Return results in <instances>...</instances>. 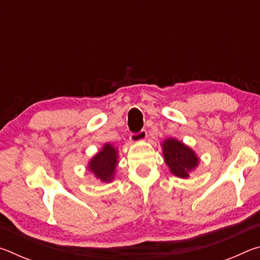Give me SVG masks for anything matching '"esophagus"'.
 <instances>
[{"instance_id":"obj_1","label":"esophagus","mask_w":260,"mask_h":260,"mask_svg":"<svg viewBox=\"0 0 260 260\" xmlns=\"http://www.w3.org/2000/svg\"><path fill=\"white\" fill-rule=\"evenodd\" d=\"M148 133L146 129H142L140 131L139 133H133L131 135V141L132 142H139V141H144L147 139Z\"/></svg>"}]
</instances>
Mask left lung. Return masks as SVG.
I'll list each match as a JSON object with an SVG mask.
<instances>
[{"label": "left lung", "mask_w": 260, "mask_h": 260, "mask_svg": "<svg viewBox=\"0 0 260 260\" xmlns=\"http://www.w3.org/2000/svg\"><path fill=\"white\" fill-rule=\"evenodd\" d=\"M165 162L179 178H188L189 172L199 165V158L190 148L175 139H167L161 144Z\"/></svg>", "instance_id": "left-lung-1"}]
</instances>
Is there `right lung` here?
Segmentation results:
<instances>
[{
	"instance_id": "1",
	"label": "right lung",
	"mask_w": 260,
	"mask_h": 260,
	"mask_svg": "<svg viewBox=\"0 0 260 260\" xmlns=\"http://www.w3.org/2000/svg\"><path fill=\"white\" fill-rule=\"evenodd\" d=\"M118 153L111 144H104L102 150L91 158L88 164L90 172L101 181L111 182L114 178V172L118 165Z\"/></svg>"
}]
</instances>
